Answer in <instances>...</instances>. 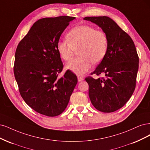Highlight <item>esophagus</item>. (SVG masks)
<instances>
[{"instance_id": "1", "label": "esophagus", "mask_w": 150, "mask_h": 150, "mask_svg": "<svg viewBox=\"0 0 150 150\" xmlns=\"http://www.w3.org/2000/svg\"><path fill=\"white\" fill-rule=\"evenodd\" d=\"M77 78H78V81H81L84 80V79L83 78V77H81L80 76H78V77H77Z\"/></svg>"}]
</instances>
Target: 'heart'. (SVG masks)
Instances as JSON below:
<instances>
[{"instance_id": "1", "label": "heart", "mask_w": 150, "mask_h": 150, "mask_svg": "<svg viewBox=\"0 0 150 150\" xmlns=\"http://www.w3.org/2000/svg\"><path fill=\"white\" fill-rule=\"evenodd\" d=\"M67 40H59L57 49L60 57L69 60L74 51L79 49V57L71 59L66 67L74 74L82 75L103 59L108 49V37L106 33L89 25L76 26L67 33Z\"/></svg>"}]
</instances>
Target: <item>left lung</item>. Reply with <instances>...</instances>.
Masks as SVG:
<instances>
[{
	"mask_svg": "<svg viewBox=\"0 0 150 150\" xmlns=\"http://www.w3.org/2000/svg\"><path fill=\"white\" fill-rule=\"evenodd\" d=\"M83 20L95 23L108 37L107 54L93 71L105 77L85 79L90 101L100 112H115L123 107L135 89L139 65L136 47L132 38L111 18L86 17Z\"/></svg>",
	"mask_w": 150,
	"mask_h": 150,
	"instance_id": "8db88e82",
	"label": "left lung"
}]
</instances>
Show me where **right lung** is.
Here are the masks:
<instances>
[{
	"instance_id": "1",
	"label": "right lung",
	"mask_w": 150,
	"mask_h": 150,
	"mask_svg": "<svg viewBox=\"0 0 150 150\" xmlns=\"http://www.w3.org/2000/svg\"><path fill=\"white\" fill-rule=\"evenodd\" d=\"M74 19L69 16L39 19L16 49L13 71L22 97L35 112L48 117L64 112L77 83L76 76L70 70L58 77L63 63L57 43Z\"/></svg>"
}]
</instances>
